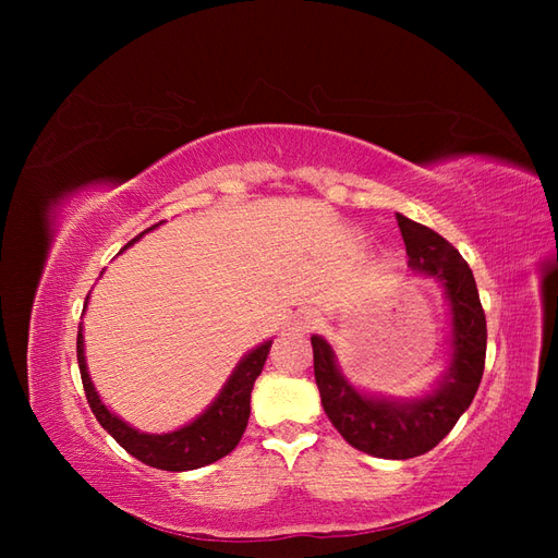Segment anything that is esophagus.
<instances>
[{"instance_id": "obj_1", "label": "esophagus", "mask_w": 558, "mask_h": 558, "mask_svg": "<svg viewBox=\"0 0 558 558\" xmlns=\"http://www.w3.org/2000/svg\"><path fill=\"white\" fill-rule=\"evenodd\" d=\"M316 320H318L316 312L314 310H305V312H300V316H298V326L302 330H312L316 326Z\"/></svg>"}]
</instances>
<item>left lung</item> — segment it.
<instances>
[{
  "instance_id": "1",
  "label": "left lung",
  "mask_w": 558,
  "mask_h": 558,
  "mask_svg": "<svg viewBox=\"0 0 558 558\" xmlns=\"http://www.w3.org/2000/svg\"><path fill=\"white\" fill-rule=\"evenodd\" d=\"M414 272L445 286L451 314V363L430 393L412 400L365 396L340 373L332 347L312 335L320 404L344 440L369 456L404 461L430 451L475 398L486 359V316L472 269L435 230L396 214Z\"/></svg>"
}]
</instances>
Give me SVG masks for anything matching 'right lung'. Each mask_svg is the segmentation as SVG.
<instances>
[{"label": "right lung", "instance_id": "right-lung-1", "mask_svg": "<svg viewBox=\"0 0 558 558\" xmlns=\"http://www.w3.org/2000/svg\"><path fill=\"white\" fill-rule=\"evenodd\" d=\"M154 228H148V230H154ZM137 240H132L130 244H134ZM88 298H90V293H88ZM88 298H86V305H88ZM269 347H272V340H267L260 347L248 351L246 356L238 363V367L232 369V375L226 381V386L221 388V393H218L209 408L202 412L195 421H191L189 426H183L172 433L150 435V433H140L137 428L128 426L123 418L111 414L107 404L99 400L95 386L90 381V375H88L86 356H83L81 326H78V335H76V359H78L83 391H86L88 404H90L95 418L99 421V426H102L113 437V440L121 445L128 453H132L137 461H142L150 468L170 470V472H183V470H195L202 465H209L218 459H223V456H228L234 447L240 445L244 428L248 424V414H251L253 384H256L258 375L263 373Z\"/></svg>", "mask_w": 558, "mask_h": 558}]
</instances>
